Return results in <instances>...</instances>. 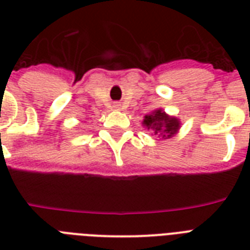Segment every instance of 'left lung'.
I'll return each mask as SVG.
<instances>
[{"label": "left lung", "mask_w": 250, "mask_h": 250, "mask_svg": "<svg viewBox=\"0 0 250 250\" xmlns=\"http://www.w3.org/2000/svg\"><path fill=\"white\" fill-rule=\"evenodd\" d=\"M144 125L148 129H152V132L162 139H168L174 136V133L179 129V121L176 118H171L162 111L156 110L150 115H146L144 119Z\"/></svg>", "instance_id": "left-lung-1"}]
</instances>
